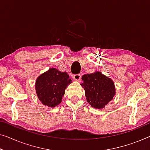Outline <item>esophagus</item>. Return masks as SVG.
Returning <instances> with one entry per match:
<instances>
[{"mask_svg":"<svg viewBox=\"0 0 150 150\" xmlns=\"http://www.w3.org/2000/svg\"><path fill=\"white\" fill-rule=\"evenodd\" d=\"M81 74H75L73 75V79L75 80H77V81H79V80L81 79Z\"/></svg>","mask_w":150,"mask_h":150,"instance_id":"34e87169","label":"esophagus"}]
</instances>
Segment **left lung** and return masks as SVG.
Listing matches in <instances>:
<instances>
[{"label": "left lung", "instance_id": "left-lung-1", "mask_svg": "<svg viewBox=\"0 0 150 150\" xmlns=\"http://www.w3.org/2000/svg\"><path fill=\"white\" fill-rule=\"evenodd\" d=\"M83 83L81 86L85 90L87 101L95 108H104L115 93V88L113 81L110 78L96 72L82 76Z\"/></svg>", "mask_w": 150, "mask_h": 150}]
</instances>
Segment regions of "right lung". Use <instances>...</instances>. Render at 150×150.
<instances>
[{
    "instance_id": "1",
    "label": "right lung",
    "mask_w": 150,
    "mask_h": 150,
    "mask_svg": "<svg viewBox=\"0 0 150 150\" xmlns=\"http://www.w3.org/2000/svg\"><path fill=\"white\" fill-rule=\"evenodd\" d=\"M71 82L67 73L54 68L50 69L36 80L35 90L38 97L44 105L55 107L61 102L64 90Z\"/></svg>"
}]
</instances>
